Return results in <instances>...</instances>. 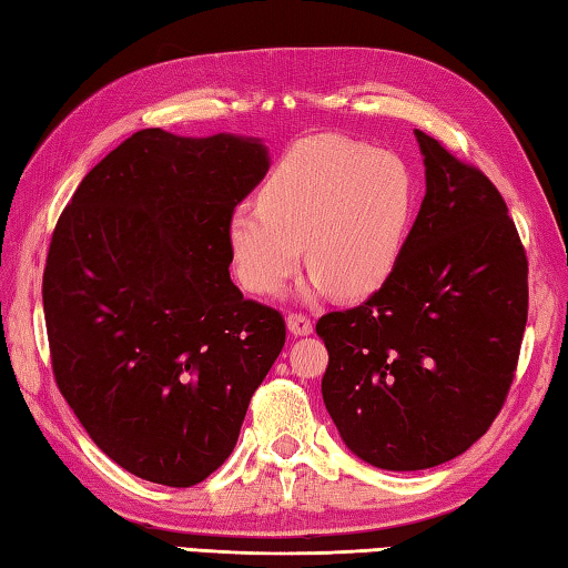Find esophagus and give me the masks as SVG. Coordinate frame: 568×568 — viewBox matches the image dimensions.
I'll return each instance as SVG.
<instances>
[{
	"label": "esophagus",
	"instance_id": "obj_1",
	"mask_svg": "<svg viewBox=\"0 0 568 568\" xmlns=\"http://www.w3.org/2000/svg\"><path fill=\"white\" fill-rule=\"evenodd\" d=\"M285 323H287V331H291L295 338H303V335H311L313 333L311 318H305V315H301V313H291L285 318Z\"/></svg>",
	"mask_w": 568,
	"mask_h": 568
}]
</instances>
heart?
Returning a JSON list of instances; mask_svg holds the SVG:
<instances>
[{"label":"heart","mask_w":568,"mask_h":568,"mask_svg":"<svg viewBox=\"0 0 568 568\" xmlns=\"http://www.w3.org/2000/svg\"><path fill=\"white\" fill-rule=\"evenodd\" d=\"M416 178L396 152L338 134L295 142L275 162L261 203L227 215V247L240 283L271 295L313 267L305 295L365 297L396 271L416 213Z\"/></svg>","instance_id":"obj_1"}]
</instances>
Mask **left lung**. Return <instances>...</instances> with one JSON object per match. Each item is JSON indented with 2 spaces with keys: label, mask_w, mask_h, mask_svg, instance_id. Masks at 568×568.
<instances>
[{
  "label": "left lung",
  "mask_w": 568,
  "mask_h": 568,
  "mask_svg": "<svg viewBox=\"0 0 568 568\" xmlns=\"http://www.w3.org/2000/svg\"><path fill=\"white\" fill-rule=\"evenodd\" d=\"M426 195L388 283L315 325L323 403L343 444L383 470L446 464L486 434L514 381L528 263L494 182L413 130Z\"/></svg>",
  "instance_id": "obj_1"
}]
</instances>
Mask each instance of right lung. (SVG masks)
<instances>
[{
  "label": "right lung",
  "instance_id": "add662e5",
  "mask_svg": "<svg viewBox=\"0 0 568 568\" xmlns=\"http://www.w3.org/2000/svg\"><path fill=\"white\" fill-rule=\"evenodd\" d=\"M267 168L261 138L140 130L54 227L42 303L57 386L102 454L152 484L223 466L285 345L283 315L230 281L227 215Z\"/></svg>",
  "mask_w": 568,
  "mask_h": 568
}]
</instances>
